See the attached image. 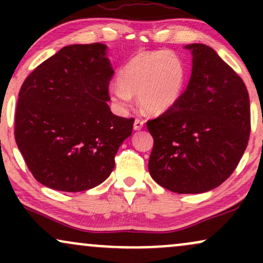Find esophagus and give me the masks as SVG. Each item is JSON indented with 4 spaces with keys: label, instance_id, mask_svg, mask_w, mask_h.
<instances>
[{
    "label": "esophagus",
    "instance_id": "1",
    "mask_svg": "<svg viewBox=\"0 0 263 263\" xmlns=\"http://www.w3.org/2000/svg\"><path fill=\"white\" fill-rule=\"evenodd\" d=\"M143 125H144V121L142 119H136L135 120V123H134V128L136 131H140L141 128H143Z\"/></svg>",
    "mask_w": 263,
    "mask_h": 263
}]
</instances>
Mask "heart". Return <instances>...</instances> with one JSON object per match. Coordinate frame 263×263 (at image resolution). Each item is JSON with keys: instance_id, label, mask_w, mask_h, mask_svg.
I'll list each match as a JSON object with an SVG mask.
<instances>
[{"instance_id": "b5f03b06", "label": "heart", "mask_w": 263, "mask_h": 263, "mask_svg": "<svg viewBox=\"0 0 263 263\" xmlns=\"http://www.w3.org/2000/svg\"><path fill=\"white\" fill-rule=\"evenodd\" d=\"M186 69L176 53L143 52L132 57L120 70L116 83L108 86L115 110L126 112L138 95L141 106L149 114H163L182 98Z\"/></svg>"}]
</instances>
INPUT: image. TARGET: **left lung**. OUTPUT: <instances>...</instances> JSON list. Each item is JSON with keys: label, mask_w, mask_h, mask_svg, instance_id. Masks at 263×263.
I'll list each match as a JSON object with an SVG mask.
<instances>
[{"label": "left lung", "mask_w": 263, "mask_h": 263, "mask_svg": "<svg viewBox=\"0 0 263 263\" xmlns=\"http://www.w3.org/2000/svg\"><path fill=\"white\" fill-rule=\"evenodd\" d=\"M192 52V75L182 98L147 122L153 149L151 177L178 194H199L224 183L250 137V99L238 75L205 44Z\"/></svg>", "instance_id": "left-lung-1"}]
</instances>
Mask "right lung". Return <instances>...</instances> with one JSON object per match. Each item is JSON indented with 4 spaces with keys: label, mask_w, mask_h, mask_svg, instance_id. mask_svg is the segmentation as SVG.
Wrapping results in <instances>:
<instances>
[{
    "label": "right lung",
    "mask_w": 263,
    "mask_h": 263,
    "mask_svg": "<svg viewBox=\"0 0 263 263\" xmlns=\"http://www.w3.org/2000/svg\"><path fill=\"white\" fill-rule=\"evenodd\" d=\"M101 43L71 44L38 65L20 90L14 137L33 177L60 192L107 179L134 119L108 107L114 69Z\"/></svg>",
    "instance_id": "1"
}]
</instances>
